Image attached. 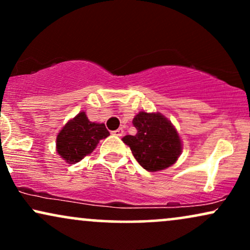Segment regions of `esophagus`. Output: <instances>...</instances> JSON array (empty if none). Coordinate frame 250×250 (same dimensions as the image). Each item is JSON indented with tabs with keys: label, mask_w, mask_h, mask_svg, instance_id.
Here are the masks:
<instances>
[{
	"label": "esophagus",
	"mask_w": 250,
	"mask_h": 250,
	"mask_svg": "<svg viewBox=\"0 0 250 250\" xmlns=\"http://www.w3.org/2000/svg\"><path fill=\"white\" fill-rule=\"evenodd\" d=\"M113 134L116 135V136H122V135L125 134V130H123L122 128H119V129H116V130H114Z\"/></svg>",
	"instance_id": "esophagus-1"
}]
</instances>
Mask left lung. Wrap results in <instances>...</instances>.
I'll return each mask as SVG.
<instances>
[{"label": "left lung", "mask_w": 250, "mask_h": 250, "mask_svg": "<svg viewBox=\"0 0 250 250\" xmlns=\"http://www.w3.org/2000/svg\"><path fill=\"white\" fill-rule=\"evenodd\" d=\"M136 135L122 139L129 146L136 161L148 171H159L170 167L182 151L177 130L167 117L160 113L140 111L133 120Z\"/></svg>", "instance_id": "8db88e82"}]
</instances>
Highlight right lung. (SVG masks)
Listing matches in <instances>:
<instances>
[{
	"label": "right lung",
	"instance_id": "add662e5",
	"mask_svg": "<svg viewBox=\"0 0 250 250\" xmlns=\"http://www.w3.org/2000/svg\"><path fill=\"white\" fill-rule=\"evenodd\" d=\"M109 136L103 123L90 122L81 111L63 125L56 137V151L69 165H75L93 153L100 140Z\"/></svg>",
	"mask_w": 250,
	"mask_h": 250
}]
</instances>
